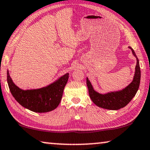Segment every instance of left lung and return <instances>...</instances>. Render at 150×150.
<instances>
[{
    "mask_svg": "<svg viewBox=\"0 0 150 150\" xmlns=\"http://www.w3.org/2000/svg\"><path fill=\"white\" fill-rule=\"evenodd\" d=\"M128 47L131 50L134 56L136 57L137 65L133 80L127 87L119 91L111 92L103 94L95 91L88 78L87 77L86 79V83H87L90 98L92 99V102L98 107L103 109H110V110H118L127 105L132 98L135 96L139 89V84H140V66H139V62L135 52L131 47Z\"/></svg>",
    "mask_w": 150,
    "mask_h": 150,
    "instance_id": "1",
    "label": "left lung"
}]
</instances>
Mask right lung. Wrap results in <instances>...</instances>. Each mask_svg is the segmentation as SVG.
<instances>
[{
  "label": "right lung",
  "instance_id": "1",
  "mask_svg": "<svg viewBox=\"0 0 150 150\" xmlns=\"http://www.w3.org/2000/svg\"><path fill=\"white\" fill-rule=\"evenodd\" d=\"M7 75L8 86L13 96L22 107L36 113L49 112L58 106L69 75L67 73L46 87L24 90L13 82L9 71Z\"/></svg>",
  "mask_w": 150,
  "mask_h": 150
}]
</instances>
